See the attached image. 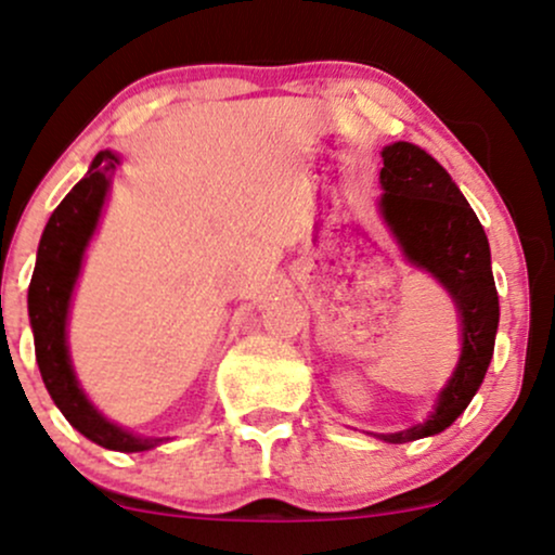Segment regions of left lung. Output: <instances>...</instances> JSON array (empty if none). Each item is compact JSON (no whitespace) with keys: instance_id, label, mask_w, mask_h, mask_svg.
<instances>
[{"instance_id":"obj_1","label":"left lung","mask_w":555,"mask_h":555,"mask_svg":"<svg viewBox=\"0 0 555 555\" xmlns=\"http://www.w3.org/2000/svg\"><path fill=\"white\" fill-rule=\"evenodd\" d=\"M383 217L411 263L429 271L450 292L463 318V353L455 375L439 396L437 411L424 424L385 442L403 444L444 431L468 409L483 383L499 328V295L493 284L491 250L476 211L455 180L422 146L396 142L383 150Z\"/></svg>"}]
</instances>
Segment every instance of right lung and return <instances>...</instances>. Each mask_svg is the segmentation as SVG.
<instances>
[{"instance_id":"right-lung-1","label":"right lung","mask_w":555,"mask_h":555,"mask_svg":"<svg viewBox=\"0 0 555 555\" xmlns=\"http://www.w3.org/2000/svg\"><path fill=\"white\" fill-rule=\"evenodd\" d=\"M118 168L113 152H98L87 176L66 193V198L51 214L41 245H38L36 271L28 289V312L36 338V362L41 370L46 390L64 413L66 422L87 439L118 452H144L163 439H144L111 424L95 405L87 400L82 387L72 372L66 351V315H69L72 292H75L82 256L92 232H95L111 176Z\"/></svg>"}]
</instances>
